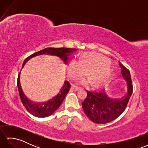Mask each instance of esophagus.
I'll list each match as a JSON object with an SVG mask.
<instances>
[{"instance_id": "esophagus-1", "label": "esophagus", "mask_w": 148, "mask_h": 148, "mask_svg": "<svg viewBox=\"0 0 148 148\" xmlns=\"http://www.w3.org/2000/svg\"><path fill=\"white\" fill-rule=\"evenodd\" d=\"M71 89H72V90H74V91H77L79 89V87L76 86H74V85H72V87H71Z\"/></svg>"}]
</instances>
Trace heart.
<instances>
[{
  "label": "heart",
  "mask_w": 148,
  "mask_h": 148,
  "mask_svg": "<svg viewBox=\"0 0 148 148\" xmlns=\"http://www.w3.org/2000/svg\"><path fill=\"white\" fill-rule=\"evenodd\" d=\"M67 71L69 77L76 79L85 74L88 79H83L80 83L86 84L91 83L95 86L101 85L108 79L111 72V66L99 53H87L80 58H71L68 62Z\"/></svg>",
  "instance_id": "1"
}]
</instances>
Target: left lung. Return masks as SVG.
Listing matches in <instances>:
<instances>
[{
	"label": "left lung",
	"mask_w": 148,
	"mask_h": 148,
	"mask_svg": "<svg viewBox=\"0 0 148 148\" xmlns=\"http://www.w3.org/2000/svg\"><path fill=\"white\" fill-rule=\"evenodd\" d=\"M121 74L125 81L127 91L119 98H112L108 91H86L87 96L82 102L83 109L91 121L98 124H105L118 118L126 109L133 92V86L129 70L121 63Z\"/></svg>",
	"instance_id": "obj_1"
}]
</instances>
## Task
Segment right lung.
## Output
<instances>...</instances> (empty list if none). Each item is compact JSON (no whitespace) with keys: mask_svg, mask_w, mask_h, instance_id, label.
I'll return each instance as SVG.
<instances>
[{"mask_svg":"<svg viewBox=\"0 0 148 148\" xmlns=\"http://www.w3.org/2000/svg\"><path fill=\"white\" fill-rule=\"evenodd\" d=\"M77 50V49L67 48H47L43 49L39 51H37L34 53V54L31 55L30 56H28L25 60L23 65H22L21 69L24 67L25 64H26L29 60L36 56L43 55L45 54V53L46 55L58 56V57L61 58L64 64H67L68 62V60L69 59V56L74 51H76ZM20 73L21 71L19 72L18 76L17 86L21 101L27 111L31 114H32L34 116H36V117L45 118L51 115L59 108L60 106L61 105V103L64 101L65 96L67 95V94L69 92V90L71 88V84L67 81H65L62 88L60 90L58 93L54 97H53L51 99L49 100L47 102L42 103L34 102L28 99L23 92L20 83Z\"/></svg>","mask_w":148,"mask_h":148,"instance_id":"right-lung-1","label":"right lung"}]
</instances>
